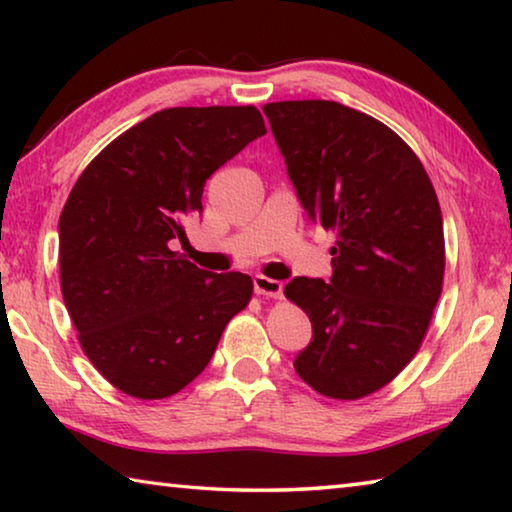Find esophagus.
Here are the masks:
<instances>
[{
	"mask_svg": "<svg viewBox=\"0 0 512 512\" xmlns=\"http://www.w3.org/2000/svg\"><path fill=\"white\" fill-rule=\"evenodd\" d=\"M253 284H255V293H259V296L282 298V282L280 280H273V277H266V275H255Z\"/></svg>",
	"mask_w": 512,
	"mask_h": 512,
	"instance_id": "esophagus-1",
	"label": "esophagus"
}]
</instances>
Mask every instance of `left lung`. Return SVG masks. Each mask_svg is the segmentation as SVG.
Masks as SVG:
<instances>
[{
    "instance_id": "1",
    "label": "left lung",
    "mask_w": 512,
    "mask_h": 512,
    "mask_svg": "<svg viewBox=\"0 0 512 512\" xmlns=\"http://www.w3.org/2000/svg\"><path fill=\"white\" fill-rule=\"evenodd\" d=\"M264 115L309 219L336 230L332 277H293L311 320L293 368L332 400H359L404 370L443 291V214L409 144L336 101L266 103Z\"/></svg>"
}]
</instances>
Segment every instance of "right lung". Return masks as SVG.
<instances>
[{
  "mask_svg": "<svg viewBox=\"0 0 512 512\" xmlns=\"http://www.w3.org/2000/svg\"><path fill=\"white\" fill-rule=\"evenodd\" d=\"M264 133L255 106L160 110L112 140L69 192L60 291L83 352L121 393L183 391L253 296L250 275L203 271L171 241L203 212L205 180Z\"/></svg>",
  "mask_w": 512,
  "mask_h": 512,
  "instance_id": "obj_1",
  "label": "right lung"
}]
</instances>
